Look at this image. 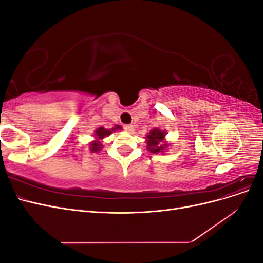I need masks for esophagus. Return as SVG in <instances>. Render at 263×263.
Instances as JSON below:
<instances>
[{"mask_svg": "<svg viewBox=\"0 0 263 263\" xmlns=\"http://www.w3.org/2000/svg\"><path fill=\"white\" fill-rule=\"evenodd\" d=\"M124 129L128 133H134V126L133 125H125Z\"/></svg>", "mask_w": 263, "mask_h": 263, "instance_id": "34e87169", "label": "esophagus"}]
</instances>
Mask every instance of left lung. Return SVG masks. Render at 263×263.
Segmentation results:
<instances>
[{
    "instance_id": "8db88e82",
    "label": "left lung",
    "mask_w": 263,
    "mask_h": 263,
    "mask_svg": "<svg viewBox=\"0 0 263 263\" xmlns=\"http://www.w3.org/2000/svg\"><path fill=\"white\" fill-rule=\"evenodd\" d=\"M166 134L168 133L158 128V127L151 129L146 136L147 150H149L153 154H164L170 146V142L165 140Z\"/></svg>"
}]
</instances>
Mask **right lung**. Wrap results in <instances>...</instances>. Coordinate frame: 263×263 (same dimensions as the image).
Returning <instances> with one entry per match:
<instances>
[{
  "label": "right lung",
  "instance_id": "obj_1",
  "mask_svg": "<svg viewBox=\"0 0 263 263\" xmlns=\"http://www.w3.org/2000/svg\"><path fill=\"white\" fill-rule=\"evenodd\" d=\"M116 130H122V127L119 125H115L110 129H106L104 127H99V128L95 129L93 134L94 139L89 144V149L91 150V153H99V151H101L103 148L102 140Z\"/></svg>",
  "mask_w": 263,
  "mask_h": 263
}]
</instances>
